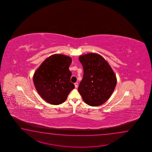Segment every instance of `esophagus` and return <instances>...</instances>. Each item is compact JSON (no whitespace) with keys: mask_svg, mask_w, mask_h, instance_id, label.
<instances>
[{"mask_svg":"<svg viewBox=\"0 0 152 152\" xmlns=\"http://www.w3.org/2000/svg\"><path fill=\"white\" fill-rule=\"evenodd\" d=\"M75 88H77V86H78V83H75Z\"/></svg>","mask_w":152,"mask_h":152,"instance_id":"obj_1","label":"esophagus"}]
</instances>
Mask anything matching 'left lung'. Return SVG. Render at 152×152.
I'll return each mask as SVG.
<instances>
[{
    "instance_id": "1",
    "label": "left lung",
    "mask_w": 152,
    "mask_h": 152,
    "mask_svg": "<svg viewBox=\"0 0 152 152\" xmlns=\"http://www.w3.org/2000/svg\"><path fill=\"white\" fill-rule=\"evenodd\" d=\"M84 69L83 79L78 91L84 102L92 107L104 103L113 93L117 77L113 69L102 56L95 53L80 55Z\"/></svg>"
}]
</instances>
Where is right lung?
<instances>
[{"instance_id": "right-lung-1", "label": "right lung", "mask_w": 152, "mask_h": 152, "mask_svg": "<svg viewBox=\"0 0 152 152\" xmlns=\"http://www.w3.org/2000/svg\"><path fill=\"white\" fill-rule=\"evenodd\" d=\"M71 57L60 54L51 55L42 62L33 75V82L39 95L47 103L59 105L66 100L75 88L71 82L69 67Z\"/></svg>"}]
</instances>
